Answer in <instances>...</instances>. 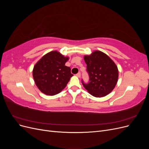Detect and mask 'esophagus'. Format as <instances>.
Segmentation results:
<instances>
[{"label":"esophagus","instance_id":"esophagus-1","mask_svg":"<svg viewBox=\"0 0 149 149\" xmlns=\"http://www.w3.org/2000/svg\"><path fill=\"white\" fill-rule=\"evenodd\" d=\"M76 76H77L78 78H80V77H81V73H80V72H79V73H78L77 74H76Z\"/></svg>","mask_w":149,"mask_h":149}]
</instances>
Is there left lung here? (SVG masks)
Returning a JSON list of instances; mask_svg holds the SVG:
<instances>
[{
  "label": "left lung",
  "instance_id": "left-lung-1",
  "mask_svg": "<svg viewBox=\"0 0 149 149\" xmlns=\"http://www.w3.org/2000/svg\"><path fill=\"white\" fill-rule=\"evenodd\" d=\"M89 74V83L82 84L92 96L101 97L109 94L118 80V67L105 53L95 51L84 56Z\"/></svg>",
  "mask_w": 149,
  "mask_h": 149
}]
</instances>
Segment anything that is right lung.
<instances>
[{"label": "right lung", "instance_id": "add662e5", "mask_svg": "<svg viewBox=\"0 0 149 149\" xmlns=\"http://www.w3.org/2000/svg\"><path fill=\"white\" fill-rule=\"evenodd\" d=\"M68 57L57 51L44 55L33 67V77L38 88L47 95L60 93L73 76L71 68L65 66Z\"/></svg>", "mask_w": 149, "mask_h": 149}]
</instances>
